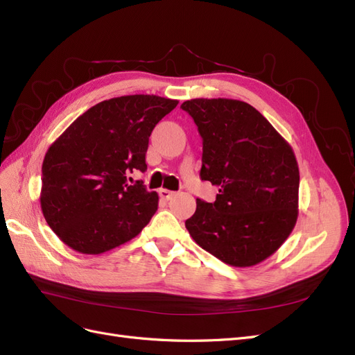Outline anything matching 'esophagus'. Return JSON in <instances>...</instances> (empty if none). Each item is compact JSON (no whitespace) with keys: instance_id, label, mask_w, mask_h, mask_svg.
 <instances>
[{"instance_id":"obj_1","label":"esophagus","mask_w":355,"mask_h":355,"mask_svg":"<svg viewBox=\"0 0 355 355\" xmlns=\"http://www.w3.org/2000/svg\"><path fill=\"white\" fill-rule=\"evenodd\" d=\"M158 194H159V197H161V198L166 200V201H168L171 197L175 196V192H173V191H168V189H166V188H161V189L158 191Z\"/></svg>"}]
</instances>
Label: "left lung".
Listing matches in <instances>:
<instances>
[{
  "label": "left lung",
  "mask_w": 355,
  "mask_h": 355,
  "mask_svg": "<svg viewBox=\"0 0 355 355\" xmlns=\"http://www.w3.org/2000/svg\"><path fill=\"white\" fill-rule=\"evenodd\" d=\"M202 137L200 176L219 188L197 198L185 227L206 252L231 266H253L275 253L297 219L299 167L292 146L252 105L191 99L180 105Z\"/></svg>",
  "instance_id": "left-lung-1"
}]
</instances>
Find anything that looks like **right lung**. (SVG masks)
<instances>
[{"instance_id":"obj_1","label":"right lung","mask_w":355,"mask_h":355,"mask_svg":"<svg viewBox=\"0 0 355 355\" xmlns=\"http://www.w3.org/2000/svg\"><path fill=\"white\" fill-rule=\"evenodd\" d=\"M178 101L155 94L112 98L80 115L47 149L40 202L49 227L72 250L101 254L135 239L158 194L128 173L146 170L155 124Z\"/></svg>"}]
</instances>
